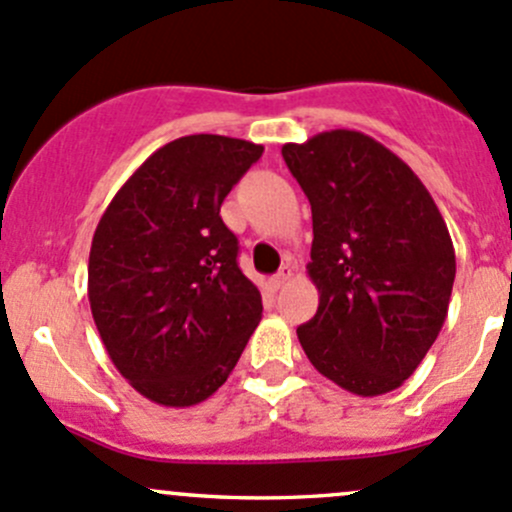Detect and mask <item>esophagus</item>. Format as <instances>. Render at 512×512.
I'll use <instances>...</instances> for the list:
<instances>
[{
	"mask_svg": "<svg viewBox=\"0 0 512 512\" xmlns=\"http://www.w3.org/2000/svg\"><path fill=\"white\" fill-rule=\"evenodd\" d=\"M292 275H294L292 265H285V267H282V270H280V272H277V275H275V277H272V287H275V289L285 287V285H287V282H289V277H292Z\"/></svg>",
	"mask_w": 512,
	"mask_h": 512,
	"instance_id": "obj_1",
	"label": "esophagus"
}]
</instances>
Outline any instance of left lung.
Returning <instances> with one entry per match:
<instances>
[{"label": "left lung", "mask_w": 512, "mask_h": 512, "mask_svg": "<svg viewBox=\"0 0 512 512\" xmlns=\"http://www.w3.org/2000/svg\"><path fill=\"white\" fill-rule=\"evenodd\" d=\"M282 158L312 205L319 307L299 344L342 389L389 394L446 322L456 252L443 215L414 170L359 131L285 143Z\"/></svg>", "instance_id": "8db88e82"}]
</instances>
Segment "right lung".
Segmentation results:
<instances>
[{
	"label": "right lung",
	"mask_w": 512,
	"mask_h": 512,
	"mask_svg": "<svg viewBox=\"0 0 512 512\" xmlns=\"http://www.w3.org/2000/svg\"><path fill=\"white\" fill-rule=\"evenodd\" d=\"M262 151L213 133L175 138L98 220L91 314L116 369L153 404L185 409L213 396L260 324V289L237 265L220 205Z\"/></svg>",
	"instance_id": "1"
}]
</instances>
